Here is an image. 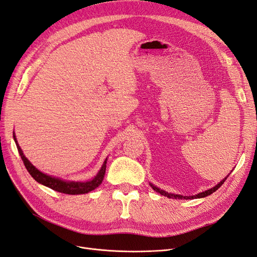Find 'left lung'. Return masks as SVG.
Returning a JSON list of instances; mask_svg holds the SVG:
<instances>
[{"label": "left lung", "mask_w": 257, "mask_h": 257, "mask_svg": "<svg viewBox=\"0 0 257 257\" xmlns=\"http://www.w3.org/2000/svg\"><path fill=\"white\" fill-rule=\"evenodd\" d=\"M229 175V174H228ZM228 175L226 176V178H224L222 181L221 182H219L215 187H213V188H210V189H207V190H205V191H202V192H200V193H198V194H196V196H182V194H175V193H170V192H167V191H165V190H162L161 188H158V187H156L155 185H153L152 183H150V186H151V187L156 191V192H158V193H161L162 196H165V197H167V198H169V199H180V200H191V199H200V198H205V197H207V196H209V194H211L213 192H215L218 188H220L221 187V185H222L224 182H225V180L228 178Z\"/></svg>", "instance_id": "left-lung-1"}]
</instances>
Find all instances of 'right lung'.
<instances>
[{"instance_id": "add662e5", "label": "right lung", "mask_w": 257, "mask_h": 257, "mask_svg": "<svg viewBox=\"0 0 257 257\" xmlns=\"http://www.w3.org/2000/svg\"><path fill=\"white\" fill-rule=\"evenodd\" d=\"M14 139H15V143L17 145L18 151H19V154L23 161V164H24L26 169H28L29 173L32 175V178L35 181L38 182L39 184H41L43 186H46V187H49L53 190L58 191V192H63L66 194H83V193H88L89 191L94 190L96 187H99L104 179L107 158L105 159L102 167H101V169L99 170L98 173H96V175L92 180L87 181V182L67 181V180L60 179V178H55V176L49 175L47 173H43L40 170H38L37 168L35 167L23 154L20 146L18 145L16 136H14Z\"/></svg>"}]
</instances>
